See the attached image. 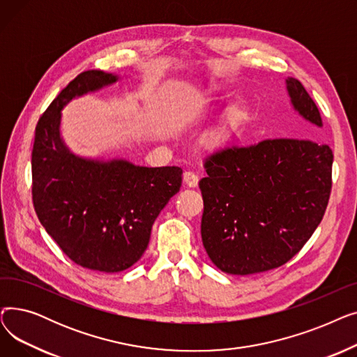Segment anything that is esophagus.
Instances as JSON below:
<instances>
[{
	"label": "esophagus",
	"mask_w": 357,
	"mask_h": 357,
	"mask_svg": "<svg viewBox=\"0 0 357 357\" xmlns=\"http://www.w3.org/2000/svg\"><path fill=\"white\" fill-rule=\"evenodd\" d=\"M198 181H199L198 175L195 172H192V171H186L183 174V182L188 185V186H191V188H195V186L198 185Z\"/></svg>",
	"instance_id": "34e87169"
}]
</instances>
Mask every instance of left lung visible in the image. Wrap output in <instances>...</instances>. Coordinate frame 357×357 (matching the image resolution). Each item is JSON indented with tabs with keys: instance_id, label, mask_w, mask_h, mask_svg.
<instances>
[{
	"instance_id": "1",
	"label": "left lung",
	"mask_w": 357,
	"mask_h": 357,
	"mask_svg": "<svg viewBox=\"0 0 357 357\" xmlns=\"http://www.w3.org/2000/svg\"><path fill=\"white\" fill-rule=\"evenodd\" d=\"M287 89L294 109L312 124L301 137L226 147L205 159L202 245L226 273L282 266L304 248L327 208L333 152L317 140L320 111L298 79L288 78Z\"/></svg>"
}]
</instances>
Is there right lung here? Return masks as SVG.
<instances>
[{
	"instance_id": "add662e5",
	"label": "right lung",
	"mask_w": 357,
	"mask_h": 357,
	"mask_svg": "<svg viewBox=\"0 0 357 357\" xmlns=\"http://www.w3.org/2000/svg\"><path fill=\"white\" fill-rule=\"evenodd\" d=\"M117 81L102 70L79 73L39 119L31 152L33 205L42 226L73 264L105 273L142 257L155 220L182 183L178 166L86 159L63 143L62 108Z\"/></svg>"
}]
</instances>
